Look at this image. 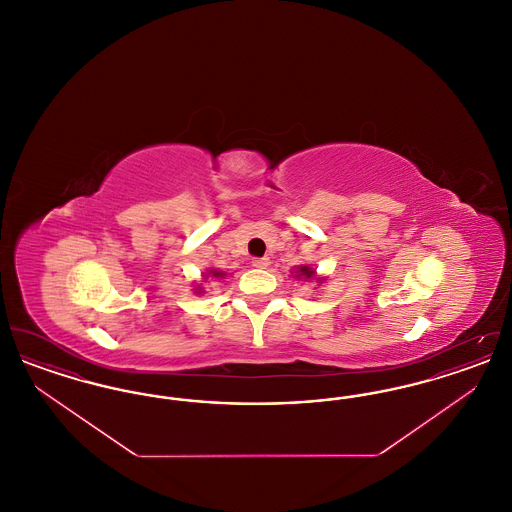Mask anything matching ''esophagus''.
Segmentation results:
<instances>
[{
	"label": "esophagus",
	"instance_id": "esophagus-1",
	"mask_svg": "<svg viewBox=\"0 0 512 512\" xmlns=\"http://www.w3.org/2000/svg\"><path fill=\"white\" fill-rule=\"evenodd\" d=\"M251 265L255 268H267L270 265V259L268 257H261V259H253Z\"/></svg>",
	"mask_w": 512,
	"mask_h": 512
}]
</instances>
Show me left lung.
Listing matches in <instances>:
<instances>
[{
	"mask_svg": "<svg viewBox=\"0 0 512 512\" xmlns=\"http://www.w3.org/2000/svg\"><path fill=\"white\" fill-rule=\"evenodd\" d=\"M292 276L295 280H303V282H317V286L326 280L324 276H318L317 270L309 265L293 268Z\"/></svg>",
	"mask_w": 512,
	"mask_h": 512,
	"instance_id": "8db88e82",
	"label": "left lung"
}]
</instances>
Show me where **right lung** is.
Returning a JSON list of instances; mask_svg holds the SVG:
<instances>
[{"label":"right lung","mask_w":512,"mask_h":512,"mask_svg":"<svg viewBox=\"0 0 512 512\" xmlns=\"http://www.w3.org/2000/svg\"><path fill=\"white\" fill-rule=\"evenodd\" d=\"M224 276H226V272H222L219 268H209L207 272L201 274V280L203 282H207V280H222ZM192 290H194L195 295H203L205 293V286L201 282H194Z\"/></svg>","instance_id":"1"}]
</instances>
